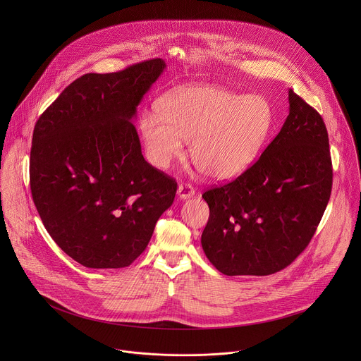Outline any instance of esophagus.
I'll list each match as a JSON object with an SVG mask.
<instances>
[{
	"mask_svg": "<svg viewBox=\"0 0 361 361\" xmlns=\"http://www.w3.org/2000/svg\"><path fill=\"white\" fill-rule=\"evenodd\" d=\"M195 188L190 185V183H180L179 188H178V196L185 200V199H189L195 195Z\"/></svg>",
	"mask_w": 361,
	"mask_h": 361,
	"instance_id": "esophagus-1",
	"label": "esophagus"
}]
</instances>
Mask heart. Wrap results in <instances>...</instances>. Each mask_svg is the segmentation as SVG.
<instances>
[{
    "mask_svg": "<svg viewBox=\"0 0 361 361\" xmlns=\"http://www.w3.org/2000/svg\"><path fill=\"white\" fill-rule=\"evenodd\" d=\"M146 111L139 122L149 161L161 169L183 154L211 179L229 180L256 161L272 128V108L261 96L212 85L178 87Z\"/></svg>",
    "mask_w": 361,
    "mask_h": 361,
    "instance_id": "1",
    "label": "heart"
}]
</instances>
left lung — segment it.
Segmentation results:
<instances>
[{
  "instance_id": "8db88e82",
  "label": "left lung",
  "mask_w": 361,
  "mask_h": 361,
  "mask_svg": "<svg viewBox=\"0 0 361 361\" xmlns=\"http://www.w3.org/2000/svg\"><path fill=\"white\" fill-rule=\"evenodd\" d=\"M332 190L322 116L289 89V115L257 161L203 193L209 218L202 246L222 274L271 275L309 246Z\"/></svg>"
}]
</instances>
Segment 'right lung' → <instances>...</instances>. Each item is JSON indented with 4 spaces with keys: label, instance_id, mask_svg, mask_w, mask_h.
Listing matches in <instances>:
<instances>
[{
    "label": "right lung",
    "instance_id": "1",
    "mask_svg": "<svg viewBox=\"0 0 361 361\" xmlns=\"http://www.w3.org/2000/svg\"><path fill=\"white\" fill-rule=\"evenodd\" d=\"M165 69L154 58L73 80L40 115L30 190L54 242L87 268H123L173 203V178L142 154L136 108Z\"/></svg>",
    "mask_w": 361,
    "mask_h": 361
}]
</instances>
